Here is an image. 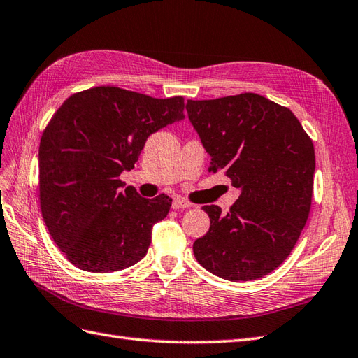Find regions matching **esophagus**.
Masks as SVG:
<instances>
[{
  "mask_svg": "<svg viewBox=\"0 0 358 358\" xmlns=\"http://www.w3.org/2000/svg\"><path fill=\"white\" fill-rule=\"evenodd\" d=\"M189 207H192V203L189 201H186L185 198L177 196V198H173V201H172V208H176V210H178V208H189Z\"/></svg>",
  "mask_w": 358,
  "mask_h": 358,
  "instance_id": "1",
  "label": "esophagus"
}]
</instances>
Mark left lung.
I'll list each match as a JSON object with an SVG mask.
<instances>
[{"label": "left lung", "instance_id": "8db88e82", "mask_svg": "<svg viewBox=\"0 0 358 358\" xmlns=\"http://www.w3.org/2000/svg\"><path fill=\"white\" fill-rule=\"evenodd\" d=\"M189 120L211 156L241 190L228 213L203 206L206 236L193 243L203 268L240 282L267 275L288 258L309 217L315 150L292 112L255 93L187 100Z\"/></svg>", "mask_w": 358, "mask_h": 358}]
</instances>
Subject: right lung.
I'll return each instance as SVG.
<instances>
[{
	"label": "right lung",
	"mask_w": 358,
	"mask_h": 358,
	"mask_svg": "<svg viewBox=\"0 0 358 358\" xmlns=\"http://www.w3.org/2000/svg\"><path fill=\"white\" fill-rule=\"evenodd\" d=\"M181 96L155 99L118 87L71 94L50 118L38 148L40 208L50 237L78 268L124 270L147 255L151 229L172 199L124 187L147 138L185 118Z\"/></svg>",
	"instance_id": "right-lung-1"
}]
</instances>
